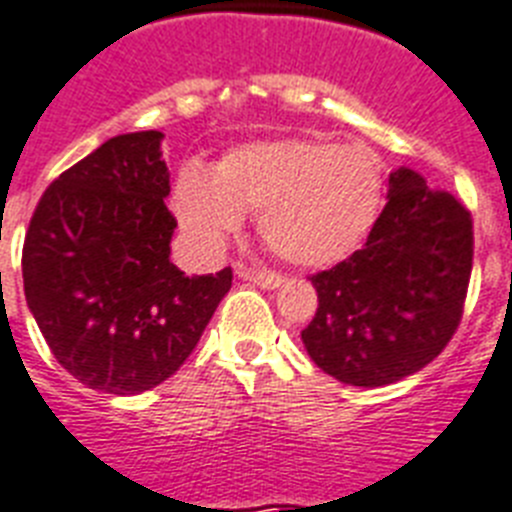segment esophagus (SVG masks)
Returning a JSON list of instances; mask_svg holds the SVG:
<instances>
[{
    "label": "esophagus",
    "mask_w": 512,
    "mask_h": 512,
    "mask_svg": "<svg viewBox=\"0 0 512 512\" xmlns=\"http://www.w3.org/2000/svg\"><path fill=\"white\" fill-rule=\"evenodd\" d=\"M240 277V280L246 282H253V285L264 287V290H277V287H282V277L280 274L274 272H253V269H246V266H238V272H235Z\"/></svg>",
    "instance_id": "34e87169"
}]
</instances>
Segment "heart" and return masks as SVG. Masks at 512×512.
Masks as SVG:
<instances>
[{
  "label": "heart",
  "instance_id": "heart-1",
  "mask_svg": "<svg viewBox=\"0 0 512 512\" xmlns=\"http://www.w3.org/2000/svg\"><path fill=\"white\" fill-rule=\"evenodd\" d=\"M382 162L363 143L285 135L240 143L214 167L190 164L172 206L198 251L219 253L259 214V235L282 261L327 269L366 243L382 209Z\"/></svg>",
  "mask_w": 512,
  "mask_h": 512
}]
</instances>
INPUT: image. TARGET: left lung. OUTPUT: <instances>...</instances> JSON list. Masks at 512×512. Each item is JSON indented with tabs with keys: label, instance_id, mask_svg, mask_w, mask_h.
I'll list each match as a JSON object with an SVG mask.
<instances>
[{
	"label": "left lung",
	"instance_id": "obj_1",
	"mask_svg": "<svg viewBox=\"0 0 512 512\" xmlns=\"http://www.w3.org/2000/svg\"><path fill=\"white\" fill-rule=\"evenodd\" d=\"M474 261L471 214L411 167L390 172L366 246L311 277L319 308L301 340L342 384L384 387L421 371L458 329Z\"/></svg>",
	"mask_w": 512,
	"mask_h": 512
}]
</instances>
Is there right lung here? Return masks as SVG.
<instances>
[{
	"mask_svg": "<svg viewBox=\"0 0 512 512\" xmlns=\"http://www.w3.org/2000/svg\"><path fill=\"white\" fill-rule=\"evenodd\" d=\"M159 130L122 133L54 180L33 211L23 287L46 345L78 382L141 395L193 353L230 266L185 277Z\"/></svg>",
	"mask_w": 512,
	"mask_h": 512,
	"instance_id": "1",
	"label": "right lung"
}]
</instances>
